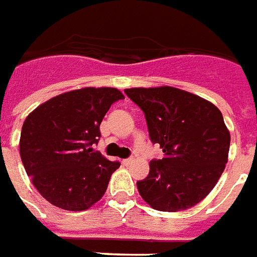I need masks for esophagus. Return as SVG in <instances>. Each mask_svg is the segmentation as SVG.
Wrapping results in <instances>:
<instances>
[{"label":"esophagus","mask_w":257,"mask_h":257,"mask_svg":"<svg viewBox=\"0 0 257 257\" xmlns=\"http://www.w3.org/2000/svg\"><path fill=\"white\" fill-rule=\"evenodd\" d=\"M134 161H136L134 158H128V159H124V161H123V165H124V166H128V165H132Z\"/></svg>","instance_id":"1"}]
</instances>
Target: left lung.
<instances>
[{"instance_id": "left-lung-1", "label": "left lung", "mask_w": 257, "mask_h": 257, "mask_svg": "<svg viewBox=\"0 0 257 257\" xmlns=\"http://www.w3.org/2000/svg\"><path fill=\"white\" fill-rule=\"evenodd\" d=\"M143 109L151 141L165 156L149 163L148 177L137 181L140 195L161 212L195 206L224 172L230 132L217 106L176 87L124 90Z\"/></svg>"}]
</instances>
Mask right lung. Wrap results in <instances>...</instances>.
<instances>
[{
    "label": "right lung",
    "instance_id": "add662e5",
    "mask_svg": "<svg viewBox=\"0 0 257 257\" xmlns=\"http://www.w3.org/2000/svg\"><path fill=\"white\" fill-rule=\"evenodd\" d=\"M124 95L112 87H84L48 99L29 114L21 133V158L33 185L54 206L90 209L108 188L119 162L92 145L110 105Z\"/></svg>",
    "mask_w": 257,
    "mask_h": 257
}]
</instances>
